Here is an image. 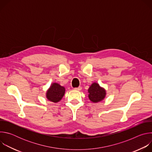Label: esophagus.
<instances>
[{
    "instance_id": "1",
    "label": "esophagus",
    "mask_w": 152,
    "mask_h": 152,
    "mask_svg": "<svg viewBox=\"0 0 152 152\" xmlns=\"http://www.w3.org/2000/svg\"><path fill=\"white\" fill-rule=\"evenodd\" d=\"M74 90H76V91H80V90H82V88L80 87V86H79V87H78V88H74Z\"/></svg>"
}]
</instances>
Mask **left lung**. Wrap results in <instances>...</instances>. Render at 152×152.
<instances>
[{
  "mask_svg": "<svg viewBox=\"0 0 152 152\" xmlns=\"http://www.w3.org/2000/svg\"><path fill=\"white\" fill-rule=\"evenodd\" d=\"M88 98L93 103H98L103 100L106 97V90L97 82H93L88 90Z\"/></svg>",
  "mask_w": 152,
  "mask_h": 152,
  "instance_id": "1",
  "label": "left lung"
}]
</instances>
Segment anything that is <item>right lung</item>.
<instances>
[{
	"label": "right lung",
	"instance_id": "right-lung-1",
	"mask_svg": "<svg viewBox=\"0 0 152 152\" xmlns=\"http://www.w3.org/2000/svg\"><path fill=\"white\" fill-rule=\"evenodd\" d=\"M65 91L66 89L64 86L56 82H53L46 91V97L49 101L58 103L62 99L65 94Z\"/></svg>",
	"mask_w": 152,
	"mask_h": 152
}]
</instances>
